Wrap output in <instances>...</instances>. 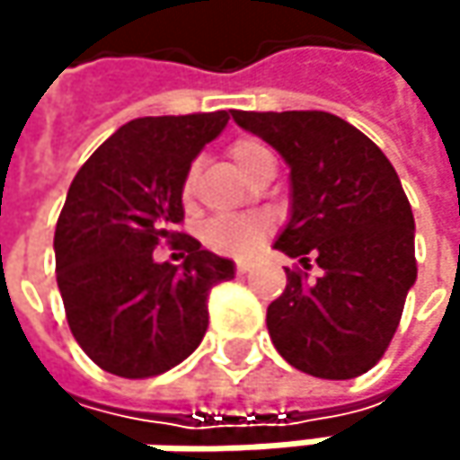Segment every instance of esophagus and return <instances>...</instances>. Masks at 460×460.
I'll use <instances>...</instances> for the list:
<instances>
[{
  "mask_svg": "<svg viewBox=\"0 0 460 460\" xmlns=\"http://www.w3.org/2000/svg\"><path fill=\"white\" fill-rule=\"evenodd\" d=\"M250 269H252V263H250V261H244V258H242V261H236V271H239V274H247Z\"/></svg>",
  "mask_w": 460,
  "mask_h": 460,
  "instance_id": "34e87169",
  "label": "esophagus"
}]
</instances>
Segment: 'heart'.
<instances>
[{
  "mask_svg": "<svg viewBox=\"0 0 460 460\" xmlns=\"http://www.w3.org/2000/svg\"><path fill=\"white\" fill-rule=\"evenodd\" d=\"M234 164L239 167V172L244 175L252 162L263 154H269V148L263 143L252 138H239L231 143L229 148ZM183 197H191V175L183 183ZM269 229V221L263 216H224V218H213L205 229L202 239L210 250L216 252H226V255H247L258 247L261 236Z\"/></svg>",
  "mask_w": 460,
  "mask_h": 460,
  "instance_id": "1",
  "label": "heart"
}]
</instances>
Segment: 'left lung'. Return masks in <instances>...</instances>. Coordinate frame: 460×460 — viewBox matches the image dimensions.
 <instances>
[{"label":"left lung","instance_id":"left-lung-1","mask_svg":"<svg viewBox=\"0 0 460 460\" xmlns=\"http://www.w3.org/2000/svg\"><path fill=\"white\" fill-rule=\"evenodd\" d=\"M290 167V218L274 247L320 274L288 271L269 304L277 351L298 370L346 381L389 349L415 285V221L386 154L327 111H231Z\"/></svg>","mask_w":460,"mask_h":460}]
</instances>
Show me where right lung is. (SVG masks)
<instances>
[{"label": "right lung", "mask_w": 460, "mask_h": 460, "mask_svg": "<svg viewBox=\"0 0 460 460\" xmlns=\"http://www.w3.org/2000/svg\"><path fill=\"white\" fill-rule=\"evenodd\" d=\"M229 125V111L140 117L79 167L55 226V277L82 351L119 378H151L205 338L208 296L234 261L175 231L191 162ZM159 241H182L181 267L156 264Z\"/></svg>", "instance_id": "obj_1"}]
</instances>
